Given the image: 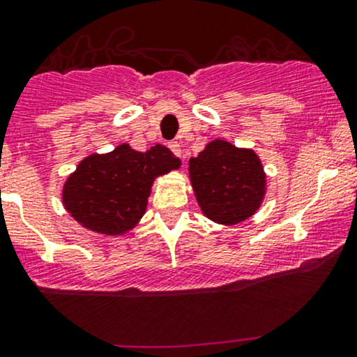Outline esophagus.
I'll list each match as a JSON object with an SVG mask.
<instances>
[{
  "label": "esophagus",
  "mask_w": 357,
  "mask_h": 357,
  "mask_svg": "<svg viewBox=\"0 0 357 357\" xmlns=\"http://www.w3.org/2000/svg\"><path fill=\"white\" fill-rule=\"evenodd\" d=\"M168 148H170L177 156H182V146H180L178 141H172V143L168 144Z\"/></svg>",
  "instance_id": "esophagus-1"
}]
</instances>
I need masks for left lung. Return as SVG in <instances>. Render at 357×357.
<instances>
[{"instance_id":"obj_1","label":"left lung","mask_w":357,"mask_h":357,"mask_svg":"<svg viewBox=\"0 0 357 357\" xmlns=\"http://www.w3.org/2000/svg\"><path fill=\"white\" fill-rule=\"evenodd\" d=\"M189 178L202 214L225 226L254 216L267 192L259 155L225 139H213L189 160Z\"/></svg>"}]
</instances>
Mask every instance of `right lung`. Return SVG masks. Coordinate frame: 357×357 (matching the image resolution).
I'll use <instances>...</instances> for the list:
<instances>
[{"mask_svg": "<svg viewBox=\"0 0 357 357\" xmlns=\"http://www.w3.org/2000/svg\"><path fill=\"white\" fill-rule=\"evenodd\" d=\"M177 168L180 160L162 144L141 153L122 143L103 155L93 153L64 182V209L90 231L121 236L146 213L155 178Z\"/></svg>", "mask_w": 357, "mask_h": 357, "instance_id": "obj_1", "label": "right lung"}]
</instances>
